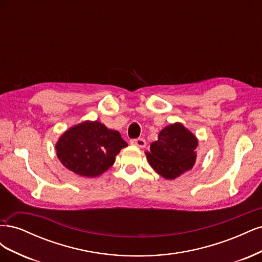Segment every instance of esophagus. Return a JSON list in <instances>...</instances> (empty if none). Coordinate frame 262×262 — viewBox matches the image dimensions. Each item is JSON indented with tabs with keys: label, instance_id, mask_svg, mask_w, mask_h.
I'll list each match as a JSON object with an SVG mask.
<instances>
[{
	"label": "esophagus",
	"instance_id": "esophagus-1",
	"mask_svg": "<svg viewBox=\"0 0 262 262\" xmlns=\"http://www.w3.org/2000/svg\"><path fill=\"white\" fill-rule=\"evenodd\" d=\"M131 144L136 145L140 148H143L146 145V142L144 139H133V140H131Z\"/></svg>",
	"mask_w": 262,
	"mask_h": 262
}]
</instances>
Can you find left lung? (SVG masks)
<instances>
[{"label": "left lung", "mask_w": 262, "mask_h": 262, "mask_svg": "<svg viewBox=\"0 0 262 262\" xmlns=\"http://www.w3.org/2000/svg\"><path fill=\"white\" fill-rule=\"evenodd\" d=\"M196 146L194 134L184 124L175 122L165 126L145 154L150 167L163 178L171 180L192 169Z\"/></svg>", "instance_id": "8db88e82"}]
</instances>
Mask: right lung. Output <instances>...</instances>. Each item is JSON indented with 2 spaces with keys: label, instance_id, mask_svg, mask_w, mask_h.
<instances>
[{
  "label": "right lung",
  "instance_id": "right-lung-1",
  "mask_svg": "<svg viewBox=\"0 0 262 262\" xmlns=\"http://www.w3.org/2000/svg\"><path fill=\"white\" fill-rule=\"evenodd\" d=\"M126 146L120 133L97 120L71 126L55 143L62 165L87 178L97 177L112 167L117 154Z\"/></svg>",
  "mask_w": 262,
  "mask_h": 262
}]
</instances>
